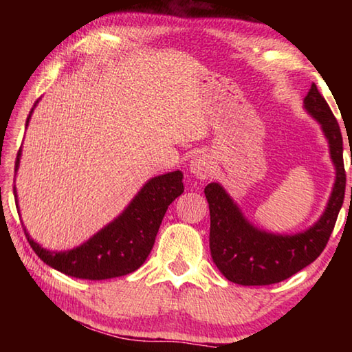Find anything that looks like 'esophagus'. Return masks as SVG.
Masks as SVG:
<instances>
[{"mask_svg":"<svg viewBox=\"0 0 352 352\" xmlns=\"http://www.w3.org/2000/svg\"><path fill=\"white\" fill-rule=\"evenodd\" d=\"M190 172H192L197 178H200V180L210 178L212 174V162L210 155L201 153L197 155V157H194L192 162H190Z\"/></svg>","mask_w":352,"mask_h":352,"instance_id":"34e87169","label":"esophagus"}]
</instances>
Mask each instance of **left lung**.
Returning <instances> with one entry per match:
<instances>
[{
    "mask_svg": "<svg viewBox=\"0 0 352 352\" xmlns=\"http://www.w3.org/2000/svg\"><path fill=\"white\" fill-rule=\"evenodd\" d=\"M305 109L320 122L336 166V182L329 201L311 228L296 234H273L259 230L248 222L219 183H210L205 188L211 216V256L220 273L231 283L241 285L281 283L312 264L329 241L346 186L343 138L336 116L315 83L305 98Z\"/></svg>",
    "mask_w": 352,
    "mask_h": 352,
    "instance_id": "left-lung-1",
    "label": "left lung"
}]
</instances>
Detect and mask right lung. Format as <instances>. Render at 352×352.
<instances>
[{"label":"right lung","mask_w":352,"mask_h":352,"mask_svg":"<svg viewBox=\"0 0 352 352\" xmlns=\"http://www.w3.org/2000/svg\"><path fill=\"white\" fill-rule=\"evenodd\" d=\"M38 102V100H37ZM35 102V105H37ZM34 105V107H35ZM34 109L26 119V127ZM21 148L16 153L15 172L20 166ZM184 190L182 170L153 177L141 188L122 214L85 243L68 252H50L25 234L38 258L52 269L80 279H110L129 275L144 264L155 243L168 206ZM15 204L16 190L14 188Z\"/></svg>","instance_id":"add662e5"}]
</instances>
